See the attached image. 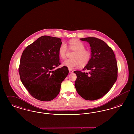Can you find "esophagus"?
Instances as JSON below:
<instances>
[{
    "label": "esophagus",
    "instance_id": "obj_1",
    "mask_svg": "<svg viewBox=\"0 0 134 134\" xmlns=\"http://www.w3.org/2000/svg\"><path fill=\"white\" fill-rule=\"evenodd\" d=\"M69 73H72L73 72V70H71V69H69Z\"/></svg>",
    "mask_w": 134,
    "mask_h": 134
}]
</instances>
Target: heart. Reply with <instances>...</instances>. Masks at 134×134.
I'll return each instance as SVG.
<instances>
[{
    "label": "heart",
    "mask_w": 134,
    "mask_h": 134,
    "mask_svg": "<svg viewBox=\"0 0 134 134\" xmlns=\"http://www.w3.org/2000/svg\"><path fill=\"white\" fill-rule=\"evenodd\" d=\"M69 48L70 50L75 51L72 56V59H67L63 62V65L69 69H73L79 66L82 67L87 65L91 58V53L85 50V44L81 41L74 39L69 42ZM68 48L66 44L63 42L58 48V54L62 59L66 57Z\"/></svg>",
    "instance_id": "b5f03b06"
}]
</instances>
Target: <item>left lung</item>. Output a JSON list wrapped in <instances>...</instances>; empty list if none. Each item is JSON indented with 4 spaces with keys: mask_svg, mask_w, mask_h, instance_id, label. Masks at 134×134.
I'll use <instances>...</instances> for the list:
<instances>
[{
    "mask_svg": "<svg viewBox=\"0 0 134 134\" xmlns=\"http://www.w3.org/2000/svg\"><path fill=\"white\" fill-rule=\"evenodd\" d=\"M91 47V58L82 72L75 71V86L78 94L86 100L94 101L103 97L118 79V64L114 51L104 41L95 37L80 39Z\"/></svg>",
    "mask_w": 134,
    "mask_h": 134,
    "instance_id": "1",
    "label": "left lung"
}]
</instances>
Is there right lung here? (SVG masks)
<instances>
[{
	"label": "right lung",
	"mask_w": 134,
	"mask_h": 134,
	"mask_svg": "<svg viewBox=\"0 0 134 134\" xmlns=\"http://www.w3.org/2000/svg\"><path fill=\"white\" fill-rule=\"evenodd\" d=\"M61 39L43 36L28 46L20 58L19 68L20 80L30 95L42 101H49L60 92L61 82L69 73L60 64L58 48Z\"/></svg>",
	"instance_id": "obj_1"
}]
</instances>
